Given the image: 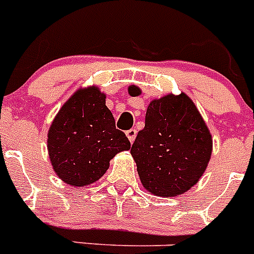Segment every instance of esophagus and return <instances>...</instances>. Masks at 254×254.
Listing matches in <instances>:
<instances>
[{"label":"esophagus","mask_w":254,"mask_h":254,"mask_svg":"<svg viewBox=\"0 0 254 254\" xmlns=\"http://www.w3.org/2000/svg\"><path fill=\"white\" fill-rule=\"evenodd\" d=\"M126 134H127V137H128L129 142L132 143L134 141V138H136V136H137V131H136L134 128H131V129H128V131L126 132Z\"/></svg>","instance_id":"obj_1"}]
</instances>
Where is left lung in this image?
<instances>
[{
	"label": "left lung",
	"mask_w": 254,
	"mask_h": 254,
	"mask_svg": "<svg viewBox=\"0 0 254 254\" xmlns=\"http://www.w3.org/2000/svg\"><path fill=\"white\" fill-rule=\"evenodd\" d=\"M132 96L141 94L131 85ZM212 138L205 121L188 95L163 96L147 107L145 127L131 147L141 183L156 196L185 193L205 173Z\"/></svg>",
	"instance_id": "8db88e82"
}]
</instances>
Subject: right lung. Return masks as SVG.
I'll use <instances>...</instances> for the list:
<instances>
[{
	"mask_svg": "<svg viewBox=\"0 0 254 254\" xmlns=\"http://www.w3.org/2000/svg\"><path fill=\"white\" fill-rule=\"evenodd\" d=\"M52 167L64 183L85 187L104 176L118 152L131 149L116 128L99 87L78 89L60 109L47 140Z\"/></svg>",
	"mask_w": 254,
	"mask_h": 254,
	"instance_id": "obj_1",
	"label": "right lung"
}]
</instances>
